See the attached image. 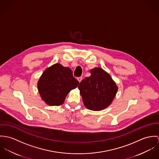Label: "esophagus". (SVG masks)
Returning a JSON list of instances; mask_svg holds the SVG:
<instances>
[{
  "mask_svg": "<svg viewBox=\"0 0 159 159\" xmlns=\"http://www.w3.org/2000/svg\"><path fill=\"white\" fill-rule=\"evenodd\" d=\"M77 80H78V81H79V82H80L82 81V77H77Z\"/></svg>",
  "mask_w": 159,
  "mask_h": 159,
  "instance_id": "obj_1",
  "label": "esophagus"
}]
</instances>
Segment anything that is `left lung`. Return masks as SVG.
<instances>
[{
  "label": "left lung",
  "mask_w": 159,
  "mask_h": 159,
  "mask_svg": "<svg viewBox=\"0 0 159 159\" xmlns=\"http://www.w3.org/2000/svg\"><path fill=\"white\" fill-rule=\"evenodd\" d=\"M90 72L91 76L82 80L78 87L87 108L102 110L111 104L118 87L111 76L102 68H94Z\"/></svg>",
  "instance_id": "left-lung-1"
}]
</instances>
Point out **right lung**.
<instances>
[{
    "mask_svg": "<svg viewBox=\"0 0 159 159\" xmlns=\"http://www.w3.org/2000/svg\"><path fill=\"white\" fill-rule=\"evenodd\" d=\"M79 84L70 68L56 63L43 72L38 82V89L48 105L60 106L69 92Z\"/></svg>",
    "mask_w": 159,
    "mask_h": 159,
    "instance_id": "obj_1",
    "label": "right lung"
}]
</instances>
